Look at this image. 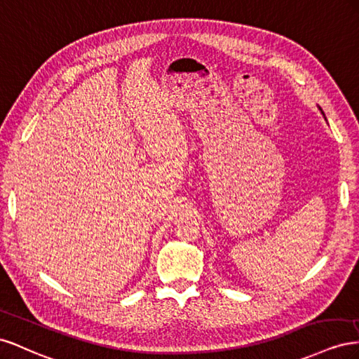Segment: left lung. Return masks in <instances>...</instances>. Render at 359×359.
<instances>
[{"mask_svg": "<svg viewBox=\"0 0 359 359\" xmlns=\"http://www.w3.org/2000/svg\"><path fill=\"white\" fill-rule=\"evenodd\" d=\"M319 109H320V112H322V114H323V117H325V112L322 111V108H320V107H319ZM325 120H326V117H325Z\"/></svg>", "mask_w": 359, "mask_h": 359, "instance_id": "obj_1", "label": "left lung"}]
</instances>
